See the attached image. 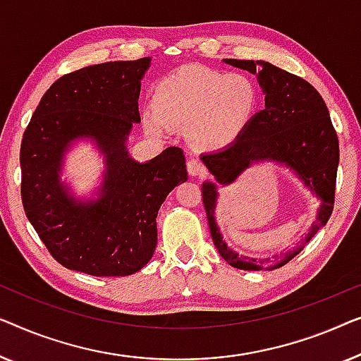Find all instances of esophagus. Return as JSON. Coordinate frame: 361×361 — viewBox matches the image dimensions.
<instances>
[{
  "label": "esophagus",
  "instance_id": "esophagus-1",
  "mask_svg": "<svg viewBox=\"0 0 361 361\" xmlns=\"http://www.w3.org/2000/svg\"><path fill=\"white\" fill-rule=\"evenodd\" d=\"M188 173H190L191 176H202V175H206V166L202 165L200 160L192 159L188 161Z\"/></svg>",
  "mask_w": 361,
  "mask_h": 361
}]
</instances>
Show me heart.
Returning a JSON list of instances; mask_svg holds the SVG:
<instances>
[{"mask_svg":"<svg viewBox=\"0 0 361 361\" xmlns=\"http://www.w3.org/2000/svg\"><path fill=\"white\" fill-rule=\"evenodd\" d=\"M260 90L247 75L183 67L160 78L142 124L152 135L169 126L186 128L195 149L216 152L232 145L255 118Z\"/></svg>","mask_w":361,"mask_h":361,"instance_id":"1","label":"heart"}]
</instances>
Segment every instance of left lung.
Instances as JSON below:
<instances>
[{"instance_id":"left-lung-1","label":"left lung","mask_w":361,"mask_h":361,"mask_svg":"<svg viewBox=\"0 0 361 361\" xmlns=\"http://www.w3.org/2000/svg\"><path fill=\"white\" fill-rule=\"evenodd\" d=\"M232 67L257 75L265 94V108L258 111L247 130L226 149L201 155L214 181L202 183V202L212 240L221 257L238 270H275L298 255L304 245L327 224L334 209L338 166V139L322 96L306 80L288 73L265 60L224 59ZM273 161L286 166L322 201L318 217L301 246L282 254L276 262L238 256L226 245L215 221L216 185L231 184L252 164Z\"/></svg>"}]
</instances>
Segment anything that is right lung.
Instances as JSON below:
<instances>
[{
	"mask_svg": "<svg viewBox=\"0 0 361 361\" xmlns=\"http://www.w3.org/2000/svg\"><path fill=\"white\" fill-rule=\"evenodd\" d=\"M152 59L106 62L59 78L40 99L21 142L24 211L52 257L91 276H128L150 262L157 214L188 180L183 150L169 147L149 161L128 150L140 123V80ZM90 140L105 160L104 181L77 198L61 171L66 152Z\"/></svg>",
	"mask_w": 361,
	"mask_h": 361,
	"instance_id": "right-lung-1",
	"label": "right lung"
}]
</instances>
